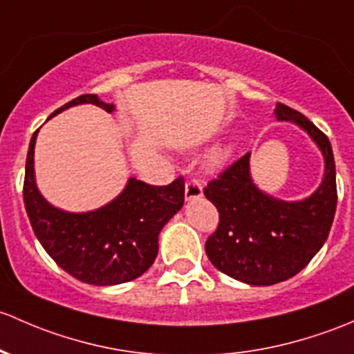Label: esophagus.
Segmentation results:
<instances>
[{
  "instance_id": "esophagus-1",
  "label": "esophagus",
  "mask_w": 354,
  "mask_h": 354,
  "mask_svg": "<svg viewBox=\"0 0 354 354\" xmlns=\"http://www.w3.org/2000/svg\"><path fill=\"white\" fill-rule=\"evenodd\" d=\"M203 196V185L198 178H189L185 182V199L192 201V199H199Z\"/></svg>"
}]
</instances>
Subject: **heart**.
I'll list each match as a JSON object with an SVG mask.
<instances>
[{
  "label": "heart",
  "mask_w": 354,
  "mask_h": 354,
  "mask_svg": "<svg viewBox=\"0 0 354 354\" xmlns=\"http://www.w3.org/2000/svg\"><path fill=\"white\" fill-rule=\"evenodd\" d=\"M228 156H230V148H221V150H216L209 156V167L211 169H218V167H221L225 162H227Z\"/></svg>",
  "instance_id": "obj_1"
}]
</instances>
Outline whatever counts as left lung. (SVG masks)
Returning a JSON list of instances; mask_svg holds the SVG:
<instances>
[{"instance_id":"left-lung-1","label":"left lung","mask_w":354,"mask_h":354,"mask_svg":"<svg viewBox=\"0 0 354 354\" xmlns=\"http://www.w3.org/2000/svg\"><path fill=\"white\" fill-rule=\"evenodd\" d=\"M278 121L307 131L320 148L326 176L310 198L286 203L254 185L250 153L207 182L204 196L216 206L220 221L206 240L207 257L218 271L247 285L269 286L301 271L329 236L337 204L336 163L330 141L301 112L278 104Z\"/></svg>"}]
</instances>
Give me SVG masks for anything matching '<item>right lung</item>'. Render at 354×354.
Listing matches in <instances>:
<instances>
[{"instance_id":"add662e5","label":"right lung","mask_w":354,"mask_h":354,"mask_svg":"<svg viewBox=\"0 0 354 354\" xmlns=\"http://www.w3.org/2000/svg\"><path fill=\"white\" fill-rule=\"evenodd\" d=\"M78 104L114 111V105L86 93L73 98L53 115ZM37 133L39 129L32 136L25 163L24 203L32 230L46 252L68 274L86 285L112 286L140 278L158 254L160 230L184 204V178L177 177L169 185L129 178L121 194L100 209L66 213L50 206L35 184Z\"/></svg>"}]
</instances>
